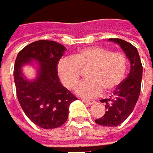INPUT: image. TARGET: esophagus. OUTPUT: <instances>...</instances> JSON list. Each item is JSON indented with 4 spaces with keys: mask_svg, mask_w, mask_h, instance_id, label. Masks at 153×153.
Masks as SVG:
<instances>
[{
    "mask_svg": "<svg viewBox=\"0 0 153 153\" xmlns=\"http://www.w3.org/2000/svg\"><path fill=\"white\" fill-rule=\"evenodd\" d=\"M82 101L85 103L86 105H92V104L95 103L94 100H88V99H82Z\"/></svg>",
    "mask_w": 153,
    "mask_h": 153,
    "instance_id": "obj_1",
    "label": "esophagus"
}]
</instances>
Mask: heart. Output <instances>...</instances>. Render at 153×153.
Wrapping results in <instances>:
<instances>
[{
	"label": "heart",
	"instance_id": "obj_1",
	"mask_svg": "<svg viewBox=\"0 0 153 153\" xmlns=\"http://www.w3.org/2000/svg\"><path fill=\"white\" fill-rule=\"evenodd\" d=\"M90 68L89 79L82 82L76 93L83 97H94L106 92H112L123 82L127 70V58L121 52L92 46L73 55L72 58H63L58 62L57 72L64 85L74 88L80 80L81 70Z\"/></svg>",
	"mask_w": 153,
	"mask_h": 153
}]
</instances>
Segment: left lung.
Here are the masks:
<instances>
[{"label": "left lung", "instance_id": "obj_1", "mask_svg": "<svg viewBox=\"0 0 153 153\" xmlns=\"http://www.w3.org/2000/svg\"><path fill=\"white\" fill-rule=\"evenodd\" d=\"M120 45L130 61V71L127 77L113 92L110 98L102 99L106 111L101 118L95 120L99 126H117L124 122L132 113L140 94L143 68L137 49L121 39H108Z\"/></svg>", "mask_w": 153, "mask_h": 153}]
</instances>
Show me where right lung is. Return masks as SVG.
Listing matches in <instances>:
<instances>
[{"label": "right lung", "instance_id": "1", "mask_svg": "<svg viewBox=\"0 0 153 153\" xmlns=\"http://www.w3.org/2000/svg\"><path fill=\"white\" fill-rule=\"evenodd\" d=\"M66 50L58 42L41 40L24 47L16 59L14 80L19 104L27 118L45 129L61 126L69 117L70 105L77 99L62 85L57 74L58 61ZM26 65L36 68L33 80L23 73Z\"/></svg>", "mask_w": 153, "mask_h": 153}]
</instances>
